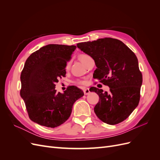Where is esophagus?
Returning a JSON list of instances; mask_svg holds the SVG:
<instances>
[{"instance_id": "1", "label": "esophagus", "mask_w": 160, "mask_h": 160, "mask_svg": "<svg viewBox=\"0 0 160 160\" xmlns=\"http://www.w3.org/2000/svg\"><path fill=\"white\" fill-rule=\"evenodd\" d=\"M83 93H84V94L85 95H89L90 93V91H89V89L88 88H85V89H83Z\"/></svg>"}]
</instances>
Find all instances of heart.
<instances>
[{
	"instance_id": "obj_1",
	"label": "heart",
	"mask_w": 160,
	"mask_h": 160,
	"mask_svg": "<svg viewBox=\"0 0 160 160\" xmlns=\"http://www.w3.org/2000/svg\"><path fill=\"white\" fill-rule=\"evenodd\" d=\"M89 57V55H85V54H81V55H79V60L83 62V63H84V62H85V59H87V57ZM76 83H77V84H83V82L82 81H77V82Z\"/></svg>"
}]
</instances>
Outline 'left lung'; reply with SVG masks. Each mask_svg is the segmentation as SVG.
<instances>
[{
    "mask_svg": "<svg viewBox=\"0 0 160 160\" xmlns=\"http://www.w3.org/2000/svg\"><path fill=\"white\" fill-rule=\"evenodd\" d=\"M77 46L95 61L94 79L110 88L109 93L95 87L89 89L99 97L94 108L96 115L109 125L122 122L140 99L142 74L136 55L122 41L112 38L80 42Z\"/></svg>",
    "mask_w": 160,
    "mask_h": 160,
    "instance_id": "obj_1",
    "label": "left lung"
}]
</instances>
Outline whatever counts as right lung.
I'll return each instance as SVG.
<instances>
[{"label":"right lung","instance_id":"right-lung-1","mask_svg":"<svg viewBox=\"0 0 160 160\" xmlns=\"http://www.w3.org/2000/svg\"><path fill=\"white\" fill-rule=\"evenodd\" d=\"M76 46L50 44L28 57L21 72L20 94L30 119L42 126L54 128L70 117L72 105L84 95L75 86L63 93H57L55 83L65 77L67 62Z\"/></svg>","mask_w":160,"mask_h":160}]
</instances>
